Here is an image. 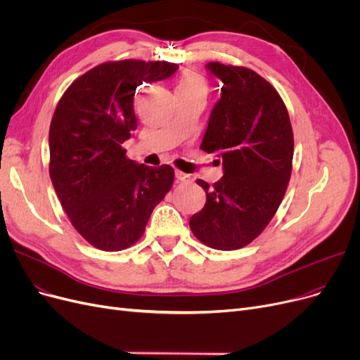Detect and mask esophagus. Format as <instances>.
I'll return each mask as SVG.
<instances>
[{
    "mask_svg": "<svg viewBox=\"0 0 360 360\" xmlns=\"http://www.w3.org/2000/svg\"><path fill=\"white\" fill-rule=\"evenodd\" d=\"M175 176H176V179L181 181V182H191V181H193L191 175H187V173H184V172H181V170H176V172H175Z\"/></svg>",
    "mask_w": 360,
    "mask_h": 360,
    "instance_id": "34e87169",
    "label": "esophagus"
}]
</instances>
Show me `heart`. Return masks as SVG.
<instances>
[{
  "label": "heart",
  "instance_id": "b5f03b06",
  "mask_svg": "<svg viewBox=\"0 0 360 360\" xmlns=\"http://www.w3.org/2000/svg\"><path fill=\"white\" fill-rule=\"evenodd\" d=\"M176 90L187 93H198V95L206 96L209 91V84L200 72H197L194 70H187L181 75Z\"/></svg>",
  "mask_w": 360,
  "mask_h": 360
}]
</instances>
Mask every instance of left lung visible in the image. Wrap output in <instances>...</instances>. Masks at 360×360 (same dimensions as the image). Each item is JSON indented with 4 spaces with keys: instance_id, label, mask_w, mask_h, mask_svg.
Returning <instances> with one entry per match:
<instances>
[{
    "instance_id": "left-lung-1",
    "label": "left lung",
    "mask_w": 360,
    "mask_h": 360,
    "mask_svg": "<svg viewBox=\"0 0 360 360\" xmlns=\"http://www.w3.org/2000/svg\"><path fill=\"white\" fill-rule=\"evenodd\" d=\"M206 68L224 86L200 148L221 158L224 176L212 187L197 179L206 205L190 229L209 248L236 250L255 240L283 200L294 133L286 105L267 79L245 66L210 62Z\"/></svg>"
}]
</instances>
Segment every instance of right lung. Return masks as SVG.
I'll return each mask as SVG.
<instances>
[{"mask_svg": "<svg viewBox=\"0 0 360 360\" xmlns=\"http://www.w3.org/2000/svg\"><path fill=\"white\" fill-rule=\"evenodd\" d=\"M176 70L165 60L101 63L65 90L53 114L50 179L74 229L96 249L117 252L136 243L172 188L169 165H138L126 157L123 142L138 126L136 87Z\"/></svg>", "mask_w": 360, "mask_h": 360, "instance_id": "1", "label": "right lung"}]
</instances>
